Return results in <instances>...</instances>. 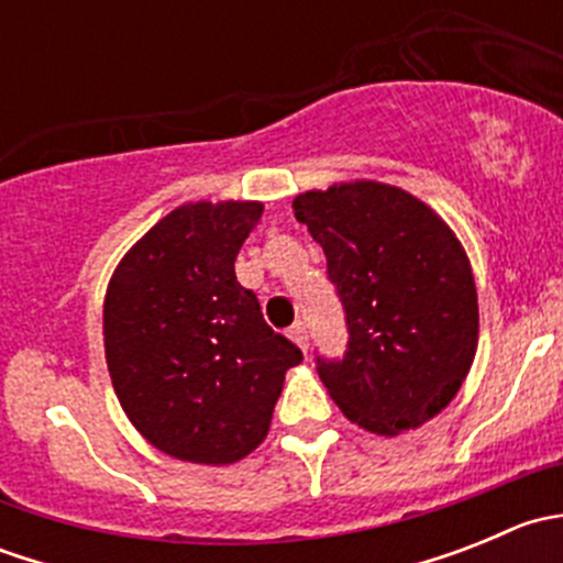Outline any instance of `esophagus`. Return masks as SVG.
I'll return each instance as SVG.
<instances>
[{
    "instance_id": "esophagus-1",
    "label": "esophagus",
    "mask_w": 563,
    "mask_h": 563,
    "mask_svg": "<svg viewBox=\"0 0 563 563\" xmlns=\"http://www.w3.org/2000/svg\"><path fill=\"white\" fill-rule=\"evenodd\" d=\"M288 338H291L299 349L308 351V327H305L302 321H297L291 329H288Z\"/></svg>"
}]
</instances>
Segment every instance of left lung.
<instances>
[{"mask_svg": "<svg viewBox=\"0 0 563 563\" xmlns=\"http://www.w3.org/2000/svg\"><path fill=\"white\" fill-rule=\"evenodd\" d=\"M327 255L349 323V354L318 360L340 411L376 435L422 428L457 395L479 343L471 261L424 201L373 179L294 198Z\"/></svg>", "mask_w": 563, "mask_h": 563, "instance_id": "8db88e82", "label": "left lung"}]
</instances>
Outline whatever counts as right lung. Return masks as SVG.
<instances>
[{
  "label": "right lung",
  "instance_id": "add662e5",
  "mask_svg": "<svg viewBox=\"0 0 563 563\" xmlns=\"http://www.w3.org/2000/svg\"><path fill=\"white\" fill-rule=\"evenodd\" d=\"M261 201H190L152 225L113 269L106 362L133 428L187 463L229 465L269 433L302 351L272 332L234 272Z\"/></svg>",
  "mask_w": 563,
  "mask_h": 563
}]
</instances>
